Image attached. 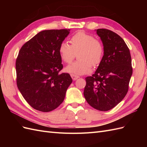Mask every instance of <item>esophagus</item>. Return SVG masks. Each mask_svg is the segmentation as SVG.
Wrapping results in <instances>:
<instances>
[{"instance_id":"esophagus-1","label":"esophagus","mask_w":147,"mask_h":147,"mask_svg":"<svg viewBox=\"0 0 147 147\" xmlns=\"http://www.w3.org/2000/svg\"><path fill=\"white\" fill-rule=\"evenodd\" d=\"M70 76L73 79V80H76L77 79H78L79 78V76H78V75H74V74H71Z\"/></svg>"}]
</instances>
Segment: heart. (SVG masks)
I'll use <instances>...</instances> for the list:
<instances>
[{
    "label": "heart",
    "instance_id": "b5f03b06",
    "mask_svg": "<svg viewBox=\"0 0 147 147\" xmlns=\"http://www.w3.org/2000/svg\"><path fill=\"white\" fill-rule=\"evenodd\" d=\"M71 45L62 42L59 48L61 59L65 63H70L78 54L77 61L66 67L65 70L70 74L83 75L90 73L93 66L98 65L104 56L103 44L92 35L83 31L75 34L70 38Z\"/></svg>",
    "mask_w": 147,
    "mask_h": 147
}]
</instances>
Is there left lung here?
<instances>
[{
    "label": "left lung",
    "instance_id": "obj_1",
    "mask_svg": "<svg viewBox=\"0 0 147 147\" xmlns=\"http://www.w3.org/2000/svg\"><path fill=\"white\" fill-rule=\"evenodd\" d=\"M104 48L103 58L92 76L87 77L84 96L92 107L108 111L126 95L132 74L129 49L117 34L97 29Z\"/></svg>",
    "mask_w": 147,
    "mask_h": 147
}]
</instances>
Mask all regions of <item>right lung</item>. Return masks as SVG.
Here are the masks:
<instances>
[{
	"label": "right lung",
	"mask_w": 147,
	"mask_h": 147,
	"mask_svg": "<svg viewBox=\"0 0 147 147\" xmlns=\"http://www.w3.org/2000/svg\"><path fill=\"white\" fill-rule=\"evenodd\" d=\"M70 29L41 31L22 46L16 61V84L34 109L48 112L64 101L72 79L63 69L59 48Z\"/></svg>",
	"instance_id": "1"
}]
</instances>
